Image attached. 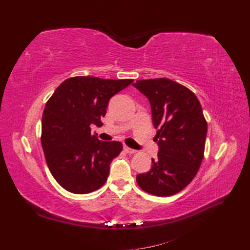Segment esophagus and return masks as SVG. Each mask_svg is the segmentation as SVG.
<instances>
[{"label":"esophagus","mask_w":250,"mask_h":250,"mask_svg":"<svg viewBox=\"0 0 250 250\" xmlns=\"http://www.w3.org/2000/svg\"><path fill=\"white\" fill-rule=\"evenodd\" d=\"M124 150H125V152L129 153V154H134V153H137V150H133V149H131V148H129V147H127V146H125V147H124Z\"/></svg>","instance_id":"obj_1"}]
</instances>
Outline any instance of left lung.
<instances>
[{
	"label": "left lung",
	"mask_w": 250,
	"mask_h": 250,
	"mask_svg": "<svg viewBox=\"0 0 250 250\" xmlns=\"http://www.w3.org/2000/svg\"><path fill=\"white\" fill-rule=\"evenodd\" d=\"M133 86L150 101L160 151L149 172L139 174L143 191L167 197L197 174L204 155L208 123L191 89L167 78L137 80Z\"/></svg>",
	"instance_id": "left-lung-1"
}]
</instances>
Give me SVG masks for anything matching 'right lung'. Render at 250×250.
<instances>
[{
  "mask_svg": "<svg viewBox=\"0 0 250 250\" xmlns=\"http://www.w3.org/2000/svg\"><path fill=\"white\" fill-rule=\"evenodd\" d=\"M132 82L71 77L47 101L42 120V146L51 174L64 190L88 194L107 180L109 165L123 145L98 140L90 133V126H102L110 98Z\"/></svg>",
  "mask_w": 250,
  "mask_h": 250,
  "instance_id": "right-lung-1",
  "label": "right lung"
}]
</instances>
